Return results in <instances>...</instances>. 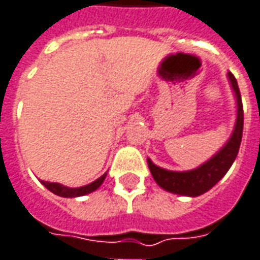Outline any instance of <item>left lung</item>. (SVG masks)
I'll use <instances>...</instances> for the list:
<instances>
[{
	"instance_id": "8db88e82",
	"label": "left lung",
	"mask_w": 260,
	"mask_h": 260,
	"mask_svg": "<svg viewBox=\"0 0 260 260\" xmlns=\"http://www.w3.org/2000/svg\"><path fill=\"white\" fill-rule=\"evenodd\" d=\"M228 77L232 90L236 98L237 106L235 128L232 131V135L228 139V142L220 148L210 159H207L202 166H199L194 170H188V171H170V170L155 166L149 158L147 159L149 171L154 177L155 183L166 191L178 194V196H187V197L202 196L219 183L228 173L232 164L235 162L240 142H242V134H243V106H242V98H240L236 79L230 72L228 73Z\"/></svg>"
}]
</instances>
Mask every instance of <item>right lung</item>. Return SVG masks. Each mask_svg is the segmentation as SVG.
Returning <instances> with one entry per match:
<instances>
[{
	"label": "right lung",
	"instance_id": "right-lung-1",
	"mask_svg": "<svg viewBox=\"0 0 260 260\" xmlns=\"http://www.w3.org/2000/svg\"><path fill=\"white\" fill-rule=\"evenodd\" d=\"M106 174H108V173H105L102 177H99L98 180H94L93 183L87 184V185H83V187H76V188L66 187V185H63V184H58V183H49V181H41V184H43L47 190H50V191L53 192V194H56V196H60V197H68V199H73V197H80V196L90 194V192H93L94 190H98V188L102 185L103 181H105Z\"/></svg>",
	"mask_w": 260,
	"mask_h": 260
}]
</instances>
